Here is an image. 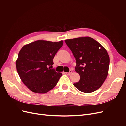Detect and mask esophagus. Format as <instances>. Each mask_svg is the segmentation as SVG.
<instances>
[{
	"label": "esophagus",
	"mask_w": 126,
	"mask_h": 126,
	"mask_svg": "<svg viewBox=\"0 0 126 126\" xmlns=\"http://www.w3.org/2000/svg\"><path fill=\"white\" fill-rule=\"evenodd\" d=\"M71 73H72V71H71V70H70L69 72H66V74L67 75H71Z\"/></svg>",
	"instance_id": "esophagus-1"
}]
</instances>
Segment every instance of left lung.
Wrapping results in <instances>:
<instances>
[{
    "mask_svg": "<svg viewBox=\"0 0 126 126\" xmlns=\"http://www.w3.org/2000/svg\"><path fill=\"white\" fill-rule=\"evenodd\" d=\"M76 59L75 71L80 76L74 86L85 93L98 89L108 75L109 57L101 45L92 38L79 37L64 40Z\"/></svg>",
    "mask_w": 126,
    "mask_h": 126,
    "instance_id": "1",
    "label": "left lung"
}]
</instances>
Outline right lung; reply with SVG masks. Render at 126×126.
I'll use <instances>...</instances> for the list:
<instances>
[{"mask_svg": "<svg viewBox=\"0 0 126 126\" xmlns=\"http://www.w3.org/2000/svg\"><path fill=\"white\" fill-rule=\"evenodd\" d=\"M63 42L37 40L26 45L19 52L16 62L20 78L28 89L36 93L44 94L57 85L62 74L50 67Z\"/></svg>", "mask_w": 126, "mask_h": 126, "instance_id": "add662e5", "label": "right lung"}]
</instances>
